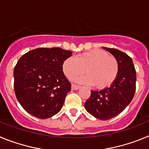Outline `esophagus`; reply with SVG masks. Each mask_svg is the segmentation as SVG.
Wrapping results in <instances>:
<instances>
[{"label":"esophagus","instance_id":"esophagus-1","mask_svg":"<svg viewBox=\"0 0 149 149\" xmlns=\"http://www.w3.org/2000/svg\"><path fill=\"white\" fill-rule=\"evenodd\" d=\"M80 87H81V86H78V85H76V84H72V89H73V90H77V89H80Z\"/></svg>","mask_w":149,"mask_h":149}]
</instances>
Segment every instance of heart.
I'll return each instance as SVG.
<instances>
[{
  "instance_id": "heart-1",
  "label": "heart",
  "mask_w": 149,
  "mask_h": 149,
  "mask_svg": "<svg viewBox=\"0 0 149 149\" xmlns=\"http://www.w3.org/2000/svg\"><path fill=\"white\" fill-rule=\"evenodd\" d=\"M63 71L68 79L72 80L84 73L86 76L77 78L79 82L93 84L98 89L110 86L119 74V63L113 56L103 50H93L80 54L75 60L68 58L63 63Z\"/></svg>"
}]
</instances>
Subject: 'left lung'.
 Wrapping results in <instances>:
<instances>
[{"label":"left lung","instance_id":"obj_1","mask_svg":"<svg viewBox=\"0 0 149 149\" xmlns=\"http://www.w3.org/2000/svg\"><path fill=\"white\" fill-rule=\"evenodd\" d=\"M103 48L116 58L119 74L110 87L91 91L84 107L97 119L108 120L122 113L132 101L136 91V74L132 59L128 55L115 48Z\"/></svg>","mask_w":149,"mask_h":149}]
</instances>
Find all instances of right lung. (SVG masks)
Segmentation results:
<instances>
[{
    "label": "right lung",
    "mask_w": 149,
    "mask_h": 149,
    "mask_svg": "<svg viewBox=\"0 0 149 149\" xmlns=\"http://www.w3.org/2000/svg\"><path fill=\"white\" fill-rule=\"evenodd\" d=\"M72 55V51L60 48H40L18 60L14 68V89L18 102L28 113L48 119L60 112L71 90L62 66Z\"/></svg>",
    "instance_id": "1"
}]
</instances>
